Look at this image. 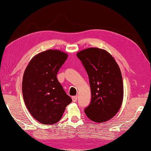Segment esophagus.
I'll use <instances>...</instances> for the list:
<instances>
[{
	"instance_id": "obj_1",
	"label": "esophagus",
	"mask_w": 151,
	"mask_h": 151,
	"mask_svg": "<svg viewBox=\"0 0 151 151\" xmlns=\"http://www.w3.org/2000/svg\"><path fill=\"white\" fill-rule=\"evenodd\" d=\"M77 100H78V96H77L72 97V100H73V102H76V101H77Z\"/></svg>"
}]
</instances>
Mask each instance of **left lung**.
<instances>
[{"label":"left lung","mask_w":151,"mask_h":151,"mask_svg":"<svg viewBox=\"0 0 151 151\" xmlns=\"http://www.w3.org/2000/svg\"><path fill=\"white\" fill-rule=\"evenodd\" d=\"M88 74L91 100L84 109L91 120L102 123L112 118L123 100V80L120 69L106 51L88 48L77 53Z\"/></svg>","instance_id":"1"}]
</instances>
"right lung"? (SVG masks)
<instances>
[{"label":"right lung","mask_w":151,"mask_h":151,"mask_svg":"<svg viewBox=\"0 0 151 151\" xmlns=\"http://www.w3.org/2000/svg\"><path fill=\"white\" fill-rule=\"evenodd\" d=\"M67 53L49 49L31 60L24 71L22 91L29 112L43 124L60 121L66 106L72 102L57 79Z\"/></svg>","instance_id":"1"}]
</instances>
